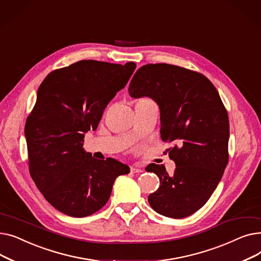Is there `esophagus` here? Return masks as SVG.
Wrapping results in <instances>:
<instances>
[{
	"mask_svg": "<svg viewBox=\"0 0 261 261\" xmlns=\"http://www.w3.org/2000/svg\"><path fill=\"white\" fill-rule=\"evenodd\" d=\"M130 170H131V172H133V173H140V172H142V171H143V169H142L141 167L136 166V165H133V166H131Z\"/></svg>",
	"mask_w": 261,
	"mask_h": 261,
	"instance_id": "obj_1",
	"label": "esophagus"
}]
</instances>
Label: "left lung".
Here are the masks:
<instances>
[{
	"instance_id": "1",
	"label": "left lung",
	"mask_w": 261,
	"mask_h": 261,
	"mask_svg": "<svg viewBox=\"0 0 261 261\" xmlns=\"http://www.w3.org/2000/svg\"><path fill=\"white\" fill-rule=\"evenodd\" d=\"M131 97H151L161 111V139L173 143L169 175L152 163L146 171L160 177V187L148 202L156 213L181 219L208 201L228 163L229 121L215 86L203 74L167 63L146 64L134 74Z\"/></svg>"
}]
</instances>
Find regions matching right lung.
<instances>
[{
	"mask_svg": "<svg viewBox=\"0 0 261 261\" xmlns=\"http://www.w3.org/2000/svg\"><path fill=\"white\" fill-rule=\"evenodd\" d=\"M135 67L134 62L81 60L50 72L38 89L25 123L30 173L47 202L67 216L98 212L116 177L130 172L114 159H94L82 142Z\"/></svg>",
	"mask_w": 261,
	"mask_h": 261,
	"instance_id": "right-lung-1",
	"label": "right lung"
}]
</instances>
